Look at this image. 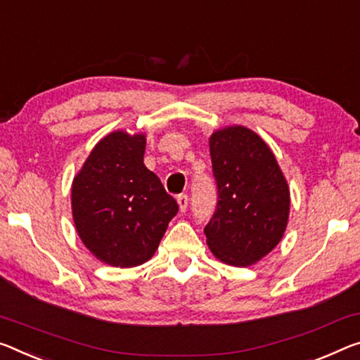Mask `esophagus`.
<instances>
[{"label": "esophagus", "mask_w": 360, "mask_h": 360, "mask_svg": "<svg viewBox=\"0 0 360 360\" xmlns=\"http://www.w3.org/2000/svg\"><path fill=\"white\" fill-rule=\"evenodd\" d=\"M178 203L179 210L186 211L187 207H189V195H187V193H181V195H178Z\"/></svg>", "instance_id": "esophagus-1"}]
</instances>
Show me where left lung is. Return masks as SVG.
I'll list each match as a JSON object with an SVG mask.
<instances>
[{
    "instance_id": "obj_1",
    "label": "left lung",
    "mask_w": 360,
    "mask_h": 360,
    "mask_svg": "<svg viewBox=\"0 0 360 360\" xmlns=\"http://www.w3.org/2000/svg\"><path fill=\"white\" fill-rule=\"evenodd\" d=\"M218 189L214 213L205 226L216 258L245 267L281 242L290 213V192L277 160L258 134L231 127L210 138Z\"/></svg>"
}]
</instances>
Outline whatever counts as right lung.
<instances>
[{"label":"right lung","instance_id":"add662e5","mask_svg":"<svg viewBox=\"0 0 360 360\" xmlns=\"http://www.w3.org/2000/svg\"><path fill=\"white\" fill-rule=\"evenodd\" d=\"M144 134L115 131L99 141L73 179L78 236L96 258L133 267L152 258L179 205L144 165Z\"/></svg>","mask_w":360,"mask_h":360}]
</instances>
